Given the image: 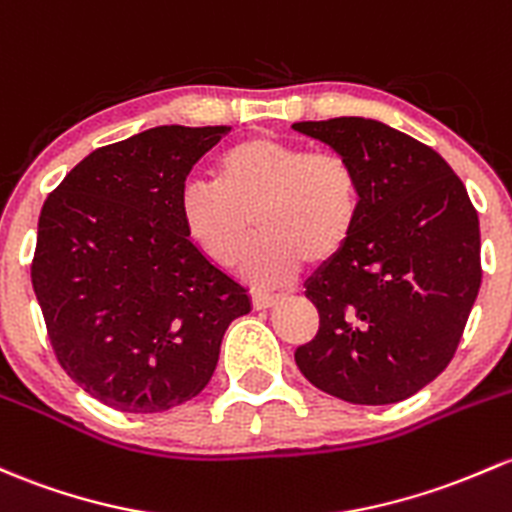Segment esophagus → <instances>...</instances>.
<instances>
[{
    "label": "esophagus",
    "instance_id": "esophagus-1",
    "mask_svg": "<svg viewBox=\"0 0 512 512\" xmlns=\"http://www.w3.org/2000/svg\"><path fill=\"white\" fill-rule=\"evenodd\" d=\"M277 297H270V294H255L252 297V309L255 311H265V309H272L274 304H277Z\"/></svg>",
    "mask_w": 512,
    "mask_h": 512
}]
</instances>
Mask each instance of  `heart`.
Returning a JSON list of instances; mask_svg holds the SVG:
<instances>
[{"mask_svg":"<svg viewBox=\"0 0 512 512\" xmlns=\"http://www.w3.org/2000/svg\"><path fill=\"white\" fill-rule=\"evenodd\" d=\"M213 181L215 191H181V230L218 267H233L260 230L262 240L240 265L245 282L260 289L289 284L304 262L333 265L351 245L363 211L351 161L270 134L223 149Z\"/></svg>","mask_w":512,"mask_h":512,"instance_id":"b5f03b06","label":"heart"}]
</instances>
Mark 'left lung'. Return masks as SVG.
<instances>
[{
  "label": "left lung",
  "mask_w": 512,
  "mask_h": 512,
  "mask_svg": "<svg viewBox=\"0 0 512 512\" xmlns=\"http://www.w3.org/2000/svg\"><path fill=\"white\" fill-rule=\"evenodd\" d=\"M358 171L363 211L348 250L306 279L319 331L294 360L353 405H392L454 358L481 287L478 213L427 144L378 120L297 122Z\"/></svg>",
  "instance_id": "8db88e82"
}]
</instances>
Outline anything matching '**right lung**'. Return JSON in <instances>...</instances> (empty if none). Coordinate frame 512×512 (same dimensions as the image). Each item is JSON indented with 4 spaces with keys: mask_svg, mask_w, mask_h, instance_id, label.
I'll list each match as a JSON object with an SVG mask.
<instances>
[{
    "mask_svg": "<svg viewBox=\"0 0 512 512\" xmlns=\"http://www.w3.org/2000/svg\"><path fill=\"white\" fill-rule=\"evenodd\" d=\"M230 127L164 125L95 149L46 198L31 284L58 363L129 414L166 412L211 380L247 289L186 240L179 196Z\"/></svg>",
    "mask_w": 512,
    "mask_h": 512,
    "instance_id": "right-lung-1",
    "label": "right lung"
}]
</instances>
